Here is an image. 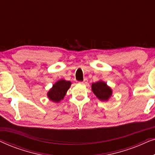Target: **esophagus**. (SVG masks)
Wrapping results in <instances>:
<instances>
[{"label":"esophagus","mask_w":155,"mask_h":155,"mask_svg":"<svg viewBox=\"0 0 155 155\" xmlns=\"http://www.w3.org/2000/svg\"><path fill=\"white\" fill-rule=\"evenodd\" d=\"M81 83H82V84H87V78H84L83 81L81 82Z\"/></svg>","instance_id":"esophagus-1"}]
</instances>
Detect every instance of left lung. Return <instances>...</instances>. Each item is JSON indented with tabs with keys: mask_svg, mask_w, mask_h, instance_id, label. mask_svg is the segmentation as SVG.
Here are the masks:
<instances>
[{
	"mask_svg": "<svg viewBox=\"0 0 155 155\" xmlns=\"http://www.w3.org/2000/svg\"><path fill=\"white\" fill-rule=\"evenodd\" d=\"M92 90L94 94L102 101H107L111 96L112 90L107 83L102 81H99L92 84Z\"/></svg>",
	"mask_w": 155,
	"mask_h": 155,
	"instance_id": "8db88e82",
	"label": "left lung"
}]
</instances>
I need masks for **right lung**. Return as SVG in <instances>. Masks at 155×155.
Here are the masks:
<instances>
[{
    "mask_svg": "<svg viewBox=\"0 0 155 155\" xmlns=\"http://www.w3.org/2000/svg\"><path fill=\"white\" fill-rule=\"evenodd\" d=\"M71 82L64 80H61L53 85V87L48 92V97L55 102H59L66 94L71 87Z\"/></svg>",
    "mask_w": 155,
    "mask_h": 155,
    "instance_id": "right-lung-1",
    "label": "right lung"
}]
</instances>
